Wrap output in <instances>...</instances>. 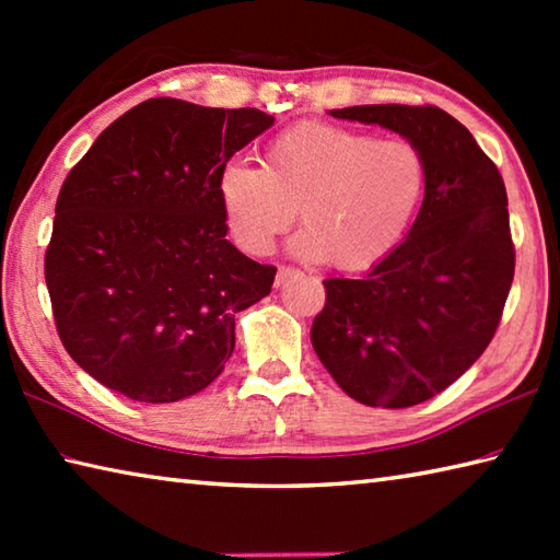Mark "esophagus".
I'll return each instance as SVG.
<instances>
[{"label":"esophagus","mask_w":560,"mask_h":560,"mask_svg":"<svg viewBox=\"0 0 560 560\" xmlns=\"http://www.w3.org/2000/svg\"><path fill=\"white\" fill-rule=\"evenodd\" d=\"M293 273V269L291 267H279V271H277V283H283L287 281L289 277Z\"/></svg>","instance_id":"obj_1"}]
</instances>
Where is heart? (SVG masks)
<instances>
[{
    "label": "heart",
    "instance_id": "heart-1",
    "mask_svg": "<svg viewBox=\"0 0 560 560\" xmlns=\"http://www.w3.org/2000/svg\"><path fill=\"white\" fill-rule=\"evenodd\" d=\"M428 167L407 140H377L336 122H299L273 136L261 167L232 160L220 173L222 212L254 257L273 249L301 217L293 252L363 271L397 249L420 210Z\"/></svg>",
    "mask_w": 560,
    "mask_h": 560
}]
</instances>
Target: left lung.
Returning <instances> with one entry per match:
<instances>
[{"label": "left lung", "mask_w": 560, "mask_h": 560, "mask_svg": "<svg viewBox=\"0 0 560 560\" xmlns=\"http://www.w3.org/2000/svg\"><path fill=\"white\" fill-rule=\"evenodd\" d=\"M420 150L428 189L402 244L360 279H326L311 343L340 390L412 407L450 387L494 338L514 281L506 187L471 132L438 106H353Z\"/></svg>", "instance_id": "1"}]
</instances>
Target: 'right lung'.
Listing matches in <instances>:
<instances>
[{
    "label": "right lung",
    "mask_w": 560,
    "mask_h": 560,
    "mask_svg": "<svg viewBox=\"0 0 560 560\" xmlns=\"http://www.w3.org/2000/svg\"><path fill=\"white\" fill-rule=\"evenodd\" d=\"M257 108L150 98L122 113L66 175L44 277L69 355L130 400L205 390L234 350V314L277 267L226 240L220 183L267 130Z\"/></svg>",
    "instance_id": "right-lung-1"
}]
</instances>
